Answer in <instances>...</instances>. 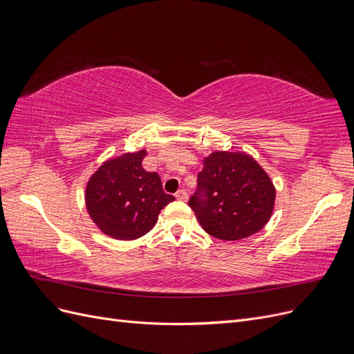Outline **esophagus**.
I'll return each mask as SVG.
<instances>
[{
	"instance_id": "esophagus-1",
	"label": "esophagus",
	"mask_w": 354,
	"mask_h": 354,
	"mask_svg": "<svg viewBox=\"0 0 354 354\" xmlns=\"http://www.w3.org/2000/svg\"><path fill=\"white\" fill-rule=\"evenodd\" d=\"M176 198H177L178 201H187V192H186V190H183V189L177 190Z\"/></svg>"
}]
</instances>
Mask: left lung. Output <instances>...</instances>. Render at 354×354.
Returning a JSON list of instances; mask_svg holds the SVG:
<instances>
[{"mask_svg": "<svg viewBox=\"0 0 354 354\" xmlns=\"http://www.w3.org/2000/svg\"><path fill=\"white\" fill-rule=\"evenodd\" d=\"M274 199L273 181L252 156L216 151L203 159L189 207L211 236L239 241L266 226Z\"/></svg>", "mask_w": 354, "mask_h": 354, "instance_id": "obj_1", "label": "left lung"}]
</instances>
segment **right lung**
<instances>
[{
	"label": "right lung",
	"instance_id": "obj_1",
	"mask_svg": "<svg viewBox=\"0 0 354 354\" xmlns=\"http://www.w3.org/2000/svg\"><path fill=\"white\" fill-rule=\"evenodd\" d=\"M146 151L106 160L85 187V207L104 234L133 241L151 232L160 209L176 198L165 194L156 173L142 162Z\"/></svg>",
	"mask_w": 354,
	"mask_h": 354
}]
</instances>
